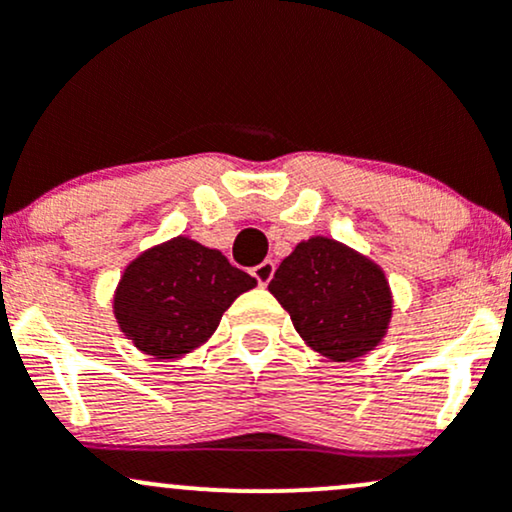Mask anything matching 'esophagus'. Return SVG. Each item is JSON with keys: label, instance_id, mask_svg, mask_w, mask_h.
<instances>
[{"label": "esophagus", "instance_id": "esophagus-1", "mask_svg": "<svg viewBox=\"0 0 512 512\" xmlns=\"http://www.w3.org/2000/svg\"><path fill=\"white\" fill-rule=\"evenodd\" d=\"M274 272H276V264L272 260H264L262 264H257V267L252 269V276H255V279H257V284L267 286L269 281H272Z\"/></svg>", "mask_w": 512, "mask_h": 512}]
</instances>
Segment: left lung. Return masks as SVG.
I'll return each mask as SVG.
<instances>
[{
    "mask_svg": "<svg viewBox=\"0 0 512 512\" xmlns=\"http://www.w3.org/2000/svg\"><path fill=\"white\" fill-rule=\"evenodd\" d=\"M301 337L332 361L368 354L385 337L392 296L383 269L332 238H310L269 281Z\"/></svg>",
    "mask_w": 512,
    "mask_h": 512,
    "instance_id": "obj_1",
    "label": "left lung"
}]
</instances>
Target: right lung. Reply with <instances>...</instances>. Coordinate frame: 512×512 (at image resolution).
Segmentation results:
<instances>
[{
  "instance_id": "obj_1",
  "label": "right lung",
  "mask_w": 512,
  "mask_h": 512,
  "mask_svg": "<svg viewBox=\"0 0 512 512\" xmlns=\"http://www.w3.org/2000/svg\"><path fill=\"white\" fill-rule=\"evenodd\" d=\"M257 281L219 250L173 238L139 255L115 291V317L137 349L178 358L214 334L221 315Z\"/></svg>"
}]
</instances>
